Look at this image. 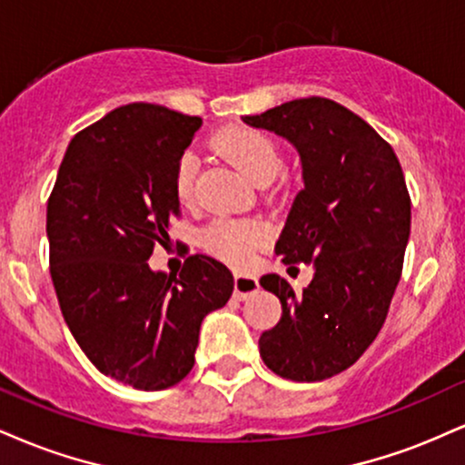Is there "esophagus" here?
<instances>
[{
	"mask_svg": "<svg viewBox=\"0 0 465 465\" xmlns=\"http://www.w3.org/2000/svg\"><path fill=\"white\" fill-rule=\"evenodd\" d=\"M258 288H260V282L255 275H247V273L233 275V297H238V300H247V297L253 295Z\"/></svg>",
	"mask_w": 465,
	"mask_h": 465,
	"instance_id": "1",
	"label": "esophagus"
}]
</instances>
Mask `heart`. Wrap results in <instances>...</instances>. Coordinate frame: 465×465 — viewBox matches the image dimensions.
I'll use <instances>...</instances> for the list:
<instances>
[{
	"label": "heart",
	"mask_w": 465,
	"mask_h": 465,
	"mask_svg": "<svg viewBox=\"0 0 465 465\" xmlns=\"http://www.w3.org/2000/svg\"><path fill=\"white\" fill-rule=\"evenodd\" d=\"M216 151L227 159L240 174L253 183L262 185L280 173L282 157L275 142L264 133L233 126L216 135ZM196 174V157L185 153L179 159L174 173V194L181 203L192 201ZM266 232L255 221H236V218H218L201 232V244L210 255L232 266H242L251 260V253L264 242Z\"/></svg>",
	"instance_id": "1"
}]
</instances>
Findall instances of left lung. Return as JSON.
<instances>
[{
	"label": "left lung",
	"instance_id": "obj_1",
	"mask_svg": "<svg viewBox=\"0 0 465 465\" xmlns=\"http://www.w3.org/2000/svg\"><path fill=\"white\" fill-rule=\"evenodd\" d=\"M242 120L300 153L303 190L275 253L284 264L314 266L302 295L275 273L260 280L282 302L280 323L260 336V356L288 381H325L354 365L387 319L411 233L402 168L393 148L334 100H291Z\"/></svg>",
	"mask_w": 465,
	"mask_h": 465
}]
</instances>
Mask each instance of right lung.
Returning <instances> with one entry per match:
<instances>
[{"instance_id":"add662e5","label":"right lung","mask_w":465,"mask_h":465,"mask_svg":"<svg viewBox=\"0 0 465 465\" xmlns=\"http://www.w3.org/2000/svg\"><path fill=\"white\" fill-rule=\"evenodd\" d=\"M203 120L133 103L69 142L47 199L50 273L87 359L117 382L168 389L194 365L201 322L229 302L233 275L190 255L177 275L153 271L181 214L174 173Z\"/></svg>"}]
</instances>
